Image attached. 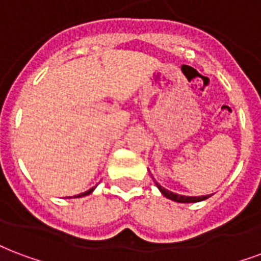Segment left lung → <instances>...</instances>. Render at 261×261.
<instances>
[{
	"label": "left lung",
	"mask_w": 261,
	"mask_h": 261,
	"mask_svg": "<svg viewBox=\"0 0 261 261\" xmlns=\"http://www.w3.org/2000/svg\"><path fill=\"white\" fill-rule=\"evenodd\" d=\"M153 181H155V179H153ZM155 184L156 187L159 188L160 192H162V195H165L167 199L174 200V202H178V203H195V202H200V200H204L207 199V198H210V195H204V196H185V195H178L163 188V187L158 184L156 181Z\"/></svg>",
	"instance_id": "left-lung-1"
}]
</instances>
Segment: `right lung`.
Segmentation results:
<instances>
[{
	"mask_svg": "<svg viewBox=\"0 0 261 261\" xmlns=\"http://www.w3.org/2000/svg\"><path fill=\"white\" fill-rule=\"evenodd\" d=\"M95 190V187L94 188H91V190L86 191V192H83V194H79V195H74V198H82V196H86V195H90L92 192V191Z\"/></svg>",
	"mask_w": 261,
	"mask_h": 261,
	"instance_id": "1",
	"label": "right lung"
}]
</instances>
